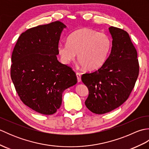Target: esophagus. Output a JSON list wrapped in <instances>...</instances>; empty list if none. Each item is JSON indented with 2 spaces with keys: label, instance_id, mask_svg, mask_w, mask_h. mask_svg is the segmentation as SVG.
Wrapping results in <instances>:
<instances>
[{
  "label": "esophagus",
  "instance_id": "obj_1",
  "mask_svg": "<svg viewBox=\"0 0 149 149\" xmlns=\"http://www.w3.org/2000/svg\"><path fill=\"white\" fill-rule=\"evenodd\" d=\"M76 75H77V81L79 83V82L81 81V75L80 73H76Z\"/></svg>",
  "mask_w": 149,
  "mask_h": 149
}]
</instances>
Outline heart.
Masks as SVG:
<instances>
[{"label":"heart","instance_id":"heart-1","mask_svg":"<svg viewBox=\"0 0 149 149\" xmlns=\"http://www.w3.org/2000/svg\"><path fill=\"white\" fill-rule=\"evenodd\" d=\"M111 47V40L104 33L84 27L72 33L67 43H60L58 47L61 61L68 64L77 59L88 70L99 68L106 61Z\"/></svg>","mask_w":149,"mask_h":149}]
</instances>
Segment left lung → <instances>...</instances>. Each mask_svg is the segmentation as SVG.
Segmentation results:
<instances>
[{
  "label": "left lung",
  "instance_id": "8db88e82",
  "mask_svg": "<svg viewBox=\"0 0 149 149\" xmlns=\"http://www.w3.org/2000/svg\"><path fill=\"white\" fill-rule=\"evenodd\" d=\"M109 30L113 38L109 57L99 69L81 77L89 91L85 105L95 114L111 111L125 102L139 74L137 51L129 34L113 26Z\"/></svg>",
  "mask_w": 149,
  "mask_h": 149
}]
</instances>
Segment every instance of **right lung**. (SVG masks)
<instances>
[{
  "instance_id": "right-lung-1",
  "label": "right lung",
  "mask_w": 149,
  "mask_h": 149,
  "mask_svg": "<svg viewBox=\"0 0 149 149\" xmlns=\"http://www.w3.org/2000/svg\"><path fill=\"white\" fill-rule=\"evenodd\" d=\"M59 21L27 29L19 36L11 56V77L20 100L43 115L55 113L63 91L77 83L76 74L57 59Z\"/></svg>"
}]
</instances>
